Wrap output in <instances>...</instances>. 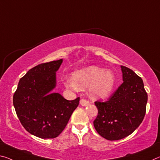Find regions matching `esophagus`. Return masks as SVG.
<instances>
[{
  "label": "esophagus",
  "mask_w": 160,
  "mask_h": 160,
  "mask_svg": "<svg viewBox=\"0 0 160 160\" xmlns=\"http://www.w3.org/2000/svg\"><path fill=\"white\" fill-rule=\"evenodd\" d=\"M80 105L82 106H87L90 104V102L88 100H86L85 99H81L80 101Z\"/></svg>",
  "instance_id": "esophagus-1"
}]
</instances>
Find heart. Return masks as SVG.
I'll return each mask as SVG.
<instances>
[{
	"mask_svg": "<svg viewBox=\"0 0 160 160\" xmlns=\"http://www.w3.org/2000/svg\"><path fill=\"white\" fill-rule=\"evenodd\" d=\"M73 81H67L66 87L71 89L85 90L89 88L91 97L96 99L107 98L112 92L115 79L110 70H105L95 65L76 71Z\"/></svg>",
	"mask_w": 160,
	"mask_h": 160,
	"instance_id": "b5f03b06",
	"label": "heart"
}]
</instances>
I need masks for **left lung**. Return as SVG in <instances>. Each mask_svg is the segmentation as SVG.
<instances>
[{
    "mask_svg": "<svg viewBox=\"0 0 160 160\" xmlns=\"http://www.w3.org/2000/svg\"><path fill=\"white\" fill-rule=\"evenodd\" d=\"M123 82L106 102L96 101L98 114L93 122L96 131L108 140L126 138L138 128L146 113L148 93L142 79L121 65Z\"/></svg>",
    "mask_w": 160,
    "mask_h": 160,
    "instance_id": "8db88e82",
    "label": "left lung"
}]
</instances>
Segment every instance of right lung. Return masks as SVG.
Masks as SVG:
<instances>
[{
    "instance_id": "add662e5",
    "label": "right lung",
    "mask_w": 160,
    "mask_h": 160,
    "mask_svg": "<svg viewBox=\"0 0 160 160\" xmlns=\"http://www.w3.org/2000/svg\"><path fill=\"white\" fill-rule=\"evenodd\" d=\"M62 59L45 62L21 78L13 95V105L23 128L42 139L55 138L64 130L79 105L80 98L68 100L52 90Z\"/></svg>"
}]
</instances>
